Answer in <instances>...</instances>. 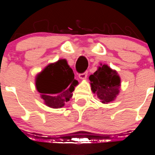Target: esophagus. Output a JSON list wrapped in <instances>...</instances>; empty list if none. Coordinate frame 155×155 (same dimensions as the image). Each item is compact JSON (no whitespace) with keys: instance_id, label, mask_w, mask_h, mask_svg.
<instances>
[{"instance_id":"obj_1","label":"esophagus","mask_w":155,"mask_h":155,"mask_svg":"<svg viewBox=\"0 0 155 155\" xmlns=\"http://www.w3.org/2000/svg\"><path fill=\"white\" fill-rule=\"evenodd\" d=\"M87 71L84 72V73H79V79H85V78L87 77Z\"/></svg>"}]
</instances>
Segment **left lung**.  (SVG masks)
Instances as JSON below:
<instances>
[{"label": "left lung", "instance_id": "1", "mask_svg": "<svg viewBox=\"0 0 155 155\" xmlns=\"http://www.w3.org/2000/svg\"><path fill=\"white\" fill-rule=\"evenodd\" d=\"M89 79L92 91L104 104L114 101L119 93L120 77L115 70H112L107 65L100 67L93 75L89 76Z\"/></svg>", "mask_w": 155, "mask_h": 155}]
</instances>
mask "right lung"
Returning a JSON list of instances; mask_svg holds the SVG:
<instances>
[{
	"label": "right lung",
	"instance_id": "add662e5",
	"mask_svg": "<svg viewBox=\"0 0 155 155\" xmlns=\"http://www.w3.org/2000/svg\"><path fill=\"white\" fill-rule=\"evenodd\" d=\"M78 81L65 59L48 65L36 79V87L48 107L61 108L72 97Z\"/></svg>",
	"mask_w": 155,
	"mask_h": 155
}]
</instances>
